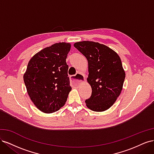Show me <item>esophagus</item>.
I'll use <instances>...</instances> for the list:
<instances>
[{"label": "esophagus", "instance_id": "1", "mask_svg": "<svg viewBox=\"0 0 154 154\" xmlns=\"http://www.w3.org/2000/svg\"><path fill=\"white\" fill-rule=\"evenodd\" d=\"M84 80V76L81 73H76L75 75H72L70 78V81L74 86H78Z\"/></svg>", "mask_w": 154, "mask_h": 154}]
</instances>
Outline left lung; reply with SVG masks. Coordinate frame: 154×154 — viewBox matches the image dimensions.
<instances>
[{"mask_svg": "<svg viewBox=\"0 0 154 154\" xmlns=\"http://www.w3.org/2000/svg\"><path fill=\"white\" fill-rule=\"evenodd\" d=\"M87 59V81L92 88V94L85 100L88 109L102 112L112 105L122 92L125 72L122 60L115 51L107 46L90 41L74 44Z\"/></svg>", "mask_w": 154, "mask_h": 154, "instance_id": "8db88e82", "label": "left lung"}]
</instances>
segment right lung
Masks as SVG:
<instances>
[{
  "mask_svg": "<svg viewBox=\"0 0 154 154\" xmlns=\"http://www.w3.org/2000/svg\"><path fill=\"white\" fill-rule=\"evenodd\" d=\"M71 49L69 43H57L44 48L31 58L24 81L31 101L44 113L58 110L71 90L66 62Z\"/></svg>",
  "mask_w": 154,
  "mask_h": 154,
  "instance_id": "obj_1",
  "label": "right lung"
}]
</instances>
